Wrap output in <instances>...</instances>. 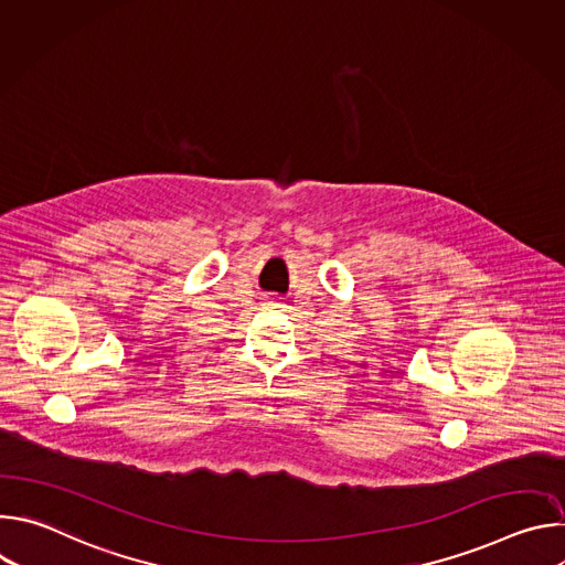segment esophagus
<instances>
[{
	"instance_id": "34e87169",
	"label": "esophagus",
	"mask_w": 565,
	"mask_h": 565,
	"mask_svg": "<svg viewBox=\"0 0 565 565\" xmlns=\"http://www.w3.org/2000/svg\"><path fill=\"white\" fill-rule=\"evenodd\" d=\"M273 299H275V297H273Z\"/></svg>"
}]
</instances>
